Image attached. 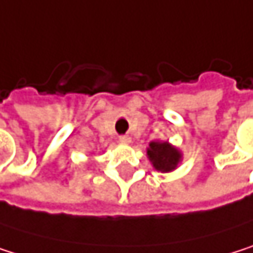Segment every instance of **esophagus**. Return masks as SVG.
<instances>
[{
  "mask_svg": "<svg viewBox=\"0 0 253 253\" xmlns=\"http://www.w3.org/2000/svg\"><path fill=\"white\" fill-rule=\"evenodd\" d=\"M118 141L121 142V144H130V136H127V135H121V136H118Z\"/></svg>",
  "mask_w": 253,
  "mask_h": 253,
  "instance_id": "34e87169",
  "label": "esophagus"
}]
</instances>
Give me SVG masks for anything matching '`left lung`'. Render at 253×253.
<instances>
[{
    "label": "left lung",
    "mask_w": 253,
    "mask_h": 253,
    "mask_svg": "<svg viewBox=\"0 0 253 253\" xmlns=\"http://www.w3.org/2000/svg\"><path fill=\"white\" fill-rule=\"evenodd\" d=\"M148 157L153 166L160 172H170L181 160V154L176 148L168 142H151L148 148Z\"/></svg>",
    "instance_id": "obj_1"
}]
</instances>
